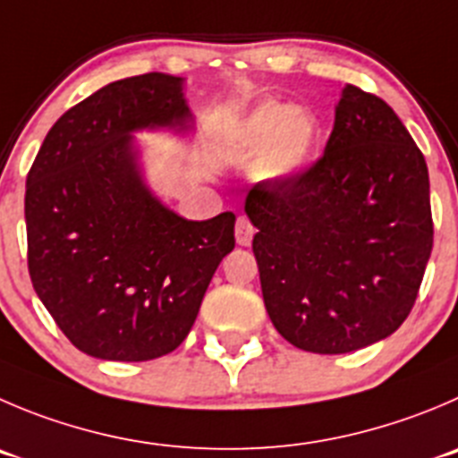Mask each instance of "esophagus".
Returning <instances> with one entry per match:
<instances>
[{"instance_id": "obj_1", "label": "esophagus", "mask_w": 458, "mask_h": 458, "mask_svg": "<svg viewBox=\"0 0 458 458\" xmlns=\"http://www.w3.org/2000/svg\"><path fill=\"white\" fill-rule=\"evenodd\" d=\"M251 238H254V226H251V222L247 220V217H238V222H236L238 245H242V247L251 245Z\"/></svg>"}]
</instances>
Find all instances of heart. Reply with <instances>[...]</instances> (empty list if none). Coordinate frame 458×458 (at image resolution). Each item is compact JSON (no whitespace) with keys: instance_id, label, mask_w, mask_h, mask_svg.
Returning a JSON list of instances; mask_svg holds the SVG:
<instances>
[{"instance_id":"b5f03b06","label":"heart","mask_w":458,"mask_h":458,"mask_svg":"<svg viewBox=\"0 0 458 458\" xmlns=\"http://www.w3.org/2000/svg\"><path fill=\"white\" fill-rule=\"evenodd\" d=\"M324 128L312 112L283 101H263L226 130L222 150L247 164L263 184L287 186L312 171Z\"/></svg>"}]
</instances>
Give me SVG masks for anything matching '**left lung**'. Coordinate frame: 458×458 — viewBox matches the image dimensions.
<instances>
[{
	"mask_svg": "<svg viewBox=\"0 0 458 458\" xmlns=\"http://www.w3.org/2000/svg\"><path fill=\"white\" fill-rule=\"evenodd\" d=\"M245 213L274 328L339 355L389 337L416 301L434 242L425 157L394 110L346 85L324 157L294 184H259Z\"/></svg>",
	"mask_w": 458,
	"mask_h": 458,
	"instance_id": "obj_1",
	"label": "left lung"
}]
</instances>
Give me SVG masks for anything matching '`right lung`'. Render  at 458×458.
I'll list each match as a JSON object with an SVG mask.
<instances>
[{"instance_id": "right-lung-1", "label": "right lung", "mask_w": 458, "mask_h": 458, "mask_svg": "<svg viewBox=\"0 0 458 458\" xmlns=\"http://www.w3.org/2000/svg\"><path fill=\"white\" fill-rule=\"evenodd\" d=\"M184 78L143 73L64 112L26 177L29 274L78 351L146 362L191 333L204 292L236 245V216L186 220L150 189L134 134H189Z\"/></svg>"}]
</instances>
